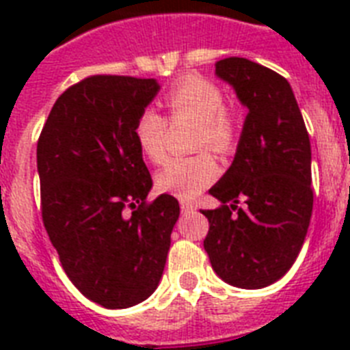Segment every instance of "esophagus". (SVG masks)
Instances as JSON below:
<instances>
[{"mask_svg": "<svg viewBox=\"0 0 350 350\" xmlns=\"http://www.w3.org/2000/svg\"><path fill=\"white\" fill-rule=\"evenodd\" d=\"M180 207H181V213H196V205L192 202H187V200H181L180 202Z\"/></svg>", "mask_w": 350, "mask_h": 350, "instance_id": "34e87169", "label": "esophagus"}]
</instances>
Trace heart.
Listing matches in <instances>:
<instances>
[{
    "label": "heart",
    "instance_id": "b5f03b06",
    "mask_svg": "<svg viewBox=\"0 0 350 350\" xmlns=\"http://www.w3.org/2000/svg\"><path fill=\"white\" fill-rule=\"evenodd\" d=\"M224 92L218 85L200 76H183L163 96V105L170 121H196L194 147H208L216 154H230L239 136L238 118L224 105ZM165 134L167 121L152 109L137 116L134 137L139 150L152 163L165 159ZM218 174V165L207 150L187 158L169 159L158 172L156 183L159 191L170 192L178 198H194Z\"/></svg>",
    "mask_w": 350,
    "mask_h": 350
}]
</instances>
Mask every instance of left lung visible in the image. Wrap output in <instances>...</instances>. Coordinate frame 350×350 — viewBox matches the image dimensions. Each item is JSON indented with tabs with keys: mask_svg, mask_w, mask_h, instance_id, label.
Masks as SVG:
<instances>
[{
	"mask_svg": "<svg viewBox=\"0 0 350 350\" xmlns=\"http://www.w3.org/2000/svg\"><path fill=\"white\" fill-rule=\"evenodd\" d=\"M216 74L249 114L232 165L208 191L221 205L202 211L208 219L203 247L224 282L261 288L293 267L307 236L314 200L309 134L283 76L245 57H225Z\"/></svg>",
	"mask_w": 350,
	"mask_h": 350,
	"instance_id": "obj_1",
	"label": "left lung"
}]
</instances>
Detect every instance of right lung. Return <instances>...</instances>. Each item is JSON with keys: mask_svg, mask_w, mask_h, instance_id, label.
Wrapping results in <instances>:
<instances>
[{"mask_svg": "<svg viewBox=\"0 0 350 350\" xmlns=\"http://www.w3.org/2000/svg\"><path fill=\"white\" fill-rule=\"evenodd\" d=\"M158 90L156 79L89 76L57 98L38 139L46 234L68 280L107 309L156 291L180 216L170 194L147 202L152 178L134 137Z\"/></svg>", "mask_w": 350, "mask_h": 350, "instance_id": "add662e5", "label": "right lung"}]
</instances>
